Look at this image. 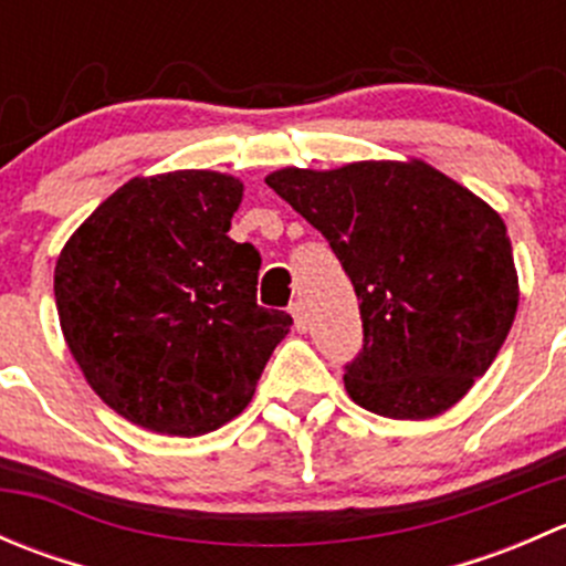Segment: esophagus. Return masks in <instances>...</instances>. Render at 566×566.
Segmentation results:
<instances>
[{
  "label": "esophagus",
  "mask_w": 566,
  "mask_h": 566,
  "mask_svg": "<svg viewBox=\"0 0 566 566\" xmlns=\"http://www.w3.org/2000/svg\"><path fill=\"white\" fill-rule=\"evenodd\" d=\"M290 315H293V319H295V328L306 331V325H310V317H306V306L301 304V301L290 304Z\"/></svg>",
  "instance_id": "esophagus-1"
}]
</instances>
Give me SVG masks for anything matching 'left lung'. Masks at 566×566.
<instances>
[{
    "instance_id": "8db88e82",
    "label": "left lung",
    "mask_w": 566,
    "mask_h": 566,
    "mask_svg": "<svg viewBox=\"0 0 566 566\" xmlns=\"http://www.w3.org/2000/svg\"><path fill=\"white\" fill-rule=\"evenodd\" d=\"M268 186L323 232L350 276L364 345L345 389L389 419H432L499 356L517 312L501 216L424 161L279 169Z\"/></svg>"
}]
</instances>
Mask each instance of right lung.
<instances>
[{
    "instance_id": "obj_1",
    "label": "right lung",
    "mask_w": 566,
    "mask_h": 566,
    "mask_svg": "<svg viewBox=\"0 0 566 566\" xmlns=\"http://www.w3.org/2000/svg\"><path fill=\"white\" fill-rule=\"evenodd\" d=\"M243 182L182 169L134 177L54 268L62 334L93 391L161 436L219 430L251 402L287 312L256 304L260 251L235 243Z\"/></svg>"
}]
</instances>
